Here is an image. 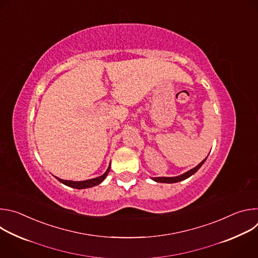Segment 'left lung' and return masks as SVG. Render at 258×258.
Wrapping results in <instances>:
<instances>
[{
    "mask_svg": "<svg viewBox=\"0 0 258 258\" xmlns=\"http://www.w3.org/2000/svg\"><path fill=\"white\" fill-rule=\"evenodd\" d=\"M207 159V157L203 160V161H201L196 167H194V168H192L191 170H189V171H187V172H185V173H182V174H180V175H177V176H171V177H167V176H160V177H152V179L153 180H155V181H157V182H166V183H172V182H177V181H180V180H183V179H186V178H188V177H190L191 175H193L201 166H202V164L205 162V160Z\"/></svg>",
    "mask_w": 258,
    "mask_h": 258,
    "instance_id": "8db88e82",
    "label": "left lung"
}]
</instances>
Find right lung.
Returning a JSON list of instances; mask_svg holds the SVG:
<instances>
[{
  "mask_svg": "<svg viewBox=\"0 0 258 258\" xmlns=\"http://www.w3.org/2000/svg\"><path fill=\"white\" fill-rule=\"evenodd\" d=\"M110 165L109 164L107 170L101 175V176H98V177H95V178H91V179H87V180H81V181H73V180H65V179H62V178H59V177H56L60 182L64 183V185L68 186V187H71V188H75V189H87V188H92L94 186H97L99 185V183H101L105 177L107 176L109 170H110Z\"/></svg>",
  "mask_w": 258,
  "mask_h": 258,
  "instance_id": "obj_1",
  "label": "right lung"
}]
</instances>
